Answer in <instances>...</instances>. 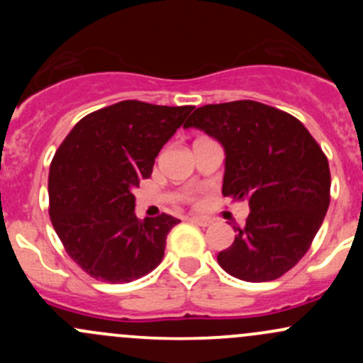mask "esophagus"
Returning a JSON list of instances; mask_svg holds the SVG:
<instances>
[{"mask_svg":"<svg viewBox=\"0 0 363 363\" xmlns=\"http://www.w3.org/2000/svg\"><path fill=\"white\" fill-rule=\"evenodd\" d=\"M191 221L195 223V225H199V226H208L212 223V219L205 218V216H193Z\"/></svg>","mask_w":363,"mask_h":363,"instance_id":"obj_1","label":"esophagus"}]
</instances>
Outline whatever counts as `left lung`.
Returning <instances> with one entry per match:
<instances>
[{"label": "left lung", "mask_w": 363, "mask_h": 363, "mask_svg": "<svg viewBox=\"0 0 363 363\" xmlns=\"http://www.w3.org/2000/svg\"><path fill=\"white\" fill-rule=\"evenodd\" d=\"M184 128H199L225 149L223 195L250 200L246 226L218 255L237 279L265 283L306 255L330 203L328 160L307 128L259 101L205 105Z\"/></svg>", "instance_id": "left-lung-1"}]
</instances>
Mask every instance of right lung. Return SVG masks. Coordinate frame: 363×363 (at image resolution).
Here are the masks:
<instances>
[{
	"instance_id": "1",
	"label": "right lung",
	"mask_w": 363,
	"mask_h": 363,
	"mask_svg": "<svg viewBox=\"0 0 363 363\" xmlns=\"http://www.w3.org/2000/svg\"><path fill=\"white\" fill-rule=\"evenodd\" d=\"M193 107L124 100L73 126L49 172L50 221L69 258L94 279L131 283L160 265L181 219H138L133 189Z\"/></svg>"
}]
</instances>
